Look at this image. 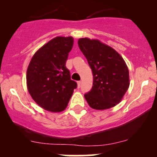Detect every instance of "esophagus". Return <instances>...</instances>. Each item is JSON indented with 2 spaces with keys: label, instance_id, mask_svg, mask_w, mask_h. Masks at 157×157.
Masks as SVG:
<instances>
[{
  "label": "esophagus",
  "instance_id": "esophagus-1",
  "mask_svg": "<svg viewBox=\"0 0 157 157\" xmlns=\"http://www.w3.org/2000/svg\"><path fill=\"white\" fill-rule=\"evenodd\" d=\"M81 86V81H77V88H80Z\"/></svg>",
  "mask_w": 157,
  "mask_h": 157
}]
</instances>
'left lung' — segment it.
<instances>
[{
  "mask_svg": "<svg viewBox=\"0 0 157 157\" xmlns=\"http://www.w3.org/2000/svg\"><path fill=\"white\" fill-rule=\"evenodd\" d=\"M93 73V86L84 97L94 109H109L121 101L129 87V71L117 52L98 40H78Z\"/></svg>",
  "mask_w": 157,
  "mask_h": 157,
  "instance_id": "obj_1",
  "label": "left lung"
}]
</instances>
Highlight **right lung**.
I'll list each match as a JSON object with an SVG mask.
<instances>
[{"label": "right lung", "instance_id": "obj_1", "mask_svg": "<svg viewBox=\"0 0 157 157\" xmlns=\"http://www.w3.org/2000/svg\"><path fill=\"white\" fill-rule=\"evenodd\" d=\"M74 44L72 37H56L32 57L26 73L29 92L41 108L60 112L67 107L77 84L66 67Z\"/></svg>", "mask_w": 157, "mask_h": 157}]
</instances>
